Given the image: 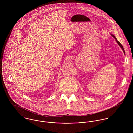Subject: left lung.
<instances>
[{"label":"left lung","mask_w":133,"mask_h":133,"mask_svg":"<svg viewBox=\"0 0 133 133\" xmlns=\"http://www.w3.org/2000/svg\"><path fill=\"white\" fill-rule=\"evenodd\" d=\"M111 35H112V36H113L115 39V40H116V42H117V43H118V44L120 46V47L122 48V50H123V51L124 52V54H125V51H124V49H123V46H122V45H121V44L118 41H117V39L116 38V37L114 36V35H113L112 34H111Z\"/></svg>","instance_id":"obj_1"}]
</instances>
